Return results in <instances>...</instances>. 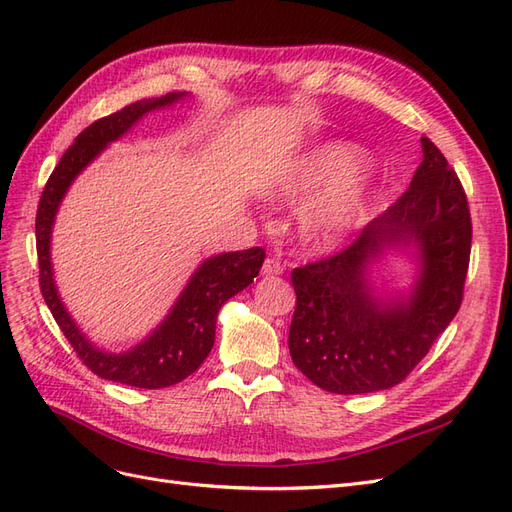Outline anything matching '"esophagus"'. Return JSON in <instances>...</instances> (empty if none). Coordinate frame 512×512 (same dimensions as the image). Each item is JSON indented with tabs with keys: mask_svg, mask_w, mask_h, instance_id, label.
<instances>
[{
	"mask_svg": "<svg viewBox=\"0 0 512 512\" xmlns=\"http://www.w3.org/2000/svg\"><path fill=\"white\" fill-rule=\"evenodd\" d=\"M284 273V265L277 258L269 256L265 262H262V275H280Z\"/></svg>",
	"mask_w": 512,
	"mask_h": 512,
	"instance_id": "34e87169",
	"label": "esophagus"
}]
</instances>
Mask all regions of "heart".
Masks as SVG:
<instances>
[{"instance_id": "1", "label": "heart", "mask_w": 512, "mask_h": 512, "mask_svg": "<svg viewBox=\"0 0 512 512\" xmlns=\"http://www.w3.org/2000/svg\"><path fill=\"white\" fill-rule=\"evenodd\" d=\"M363 164V151L354 145L322 143L288 166L275 192L284 198H307L329 187L309 203L303 226L309 237L331 245L361 230L374 213L378 188L361 170Z\"/></svg>"}]
</instances>
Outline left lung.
Listing matches in <instances>:
<instances>
[{"label": "left lung", "mask_w": 512, "mask_h": 512, "mask_svg": "<svg viewBox=\"0 0 512 512\" xmlns=\"http://www.w3.org/2000/svg\"><path fill=\"white\" fill-rule=\"evenodd\" d=\"M389 242H416L424 271L408 302L380 306L364 269ZM470 250L466 192L442 151L423 136V162L410 188L344 250L292 269V363L337 395L374 393L406 380L459 312Z\"/></svg>", "instance_id": "1"}]
</instances>
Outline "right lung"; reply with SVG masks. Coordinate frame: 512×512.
Here are the masks:
<instances>
[{"label": "right lung", "instance_id": "add662e5", "mask_svg": "<svg viewBox=\"0 0 512 512\" xmlns=\"http://www.w3.org/2000/svg\"><path fill=\"white\" fill-rule=\"evenodd\" d=\"M181 96L183 94H168L158 100L134 102L87 126L66 149L49 181H46L36 213L40 290L61 333L66 335L85 367L94 371L96 376L136 386V389H166V386H173L192 376L203 365L213 348L215 320H218L220 307L254 282L262 262H265V250L250 247V250L243 252H228L209 258L194 273L188 288L183 290L173 312L160 324L158 331H153V335L134 350L108 354L87 342L57 297L49 256L51 226L68 185L98 156L102 147L115 141L123 132H128L132 123H136L145 113L173 104Z\"/></svg>", "mask_w": 512, "mask_h": 512}]
</instances>
